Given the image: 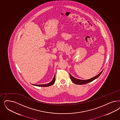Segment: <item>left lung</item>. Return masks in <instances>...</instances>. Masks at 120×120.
Segmentation results:
<instances>
[{
  "label": "left lung",
  "mask_w": 120,
  "mask_h": 120,
  "mask_svg": "<svg viewBox=\"0 0 120 120\" xmlns=\"http://www.w3.org/2000/svg\"><path fill=\"white\" fill-rule=\"evenodd\" d=\"M102 71H103V70H102L98 75H96L95 77H94L92 78H91V79H87V80H81V79H76L74 77H73L70 74V76L71 80L75 84H77V85H83V84H87L88 83L90 82H92L94 80L96 79H97L98 77H99V76L101 75Z\"/></svg>",
  "instance_id": "left-lung-1"
}]
</instances>
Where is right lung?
<instances>
[{"label":"right lung","mask_w":120,"mask_h":120,"mask_svg":"<svg viewBox=\"0 0 120 120\" xmlns=\"http://www.w3.org/2000/svg\"><path fill=\"white\" fill-rule=\"evenodd\" d=\"M55 75H54L53 80L49 83H48L46 84H42V85H34V84H33V85L35 86H41V87H47V86H49L53 85L55 82Z\"/></svg>","instance_id":"add662e5"}]
</instances>
